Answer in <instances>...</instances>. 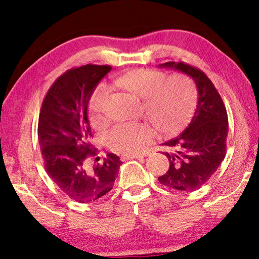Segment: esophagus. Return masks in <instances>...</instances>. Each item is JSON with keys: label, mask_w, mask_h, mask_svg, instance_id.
Instances as JSON below:
<instances>
[{"label": "esophagus", "mask_w": 259, "mask_h": 259, "mask_svg": "<svg viewBox=\"0 0 259 259\" xmlns=\"http://www.w3.org/2000/svg\"><path fill=\"white\" fill-rule=\"evenodd\" d=\"M146 157V154H123L121 159L122 160H128V159H140Z\"/></svg>", "instance_id": "obj_1"}]
</instances>
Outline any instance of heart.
<instances>
[{"label":"heart","mask_w":259,"mask_h":259,"mask_svg":"<svg viewBox=\"0 0 259 259\" xmlns=\"http://www.w3.org/2000/svg\"><path fill=\"white\" fill-rule=\"evenodd\" d=\"M119 87L134 97L143 99L144 111L159 133L172 136L182 131L196 112L198 92L193 81L183 74L169 76L148 69H132L115 79ZM107 90L99 86L88 102V114L94 127L105 122ZM153 128L144 122L121 123L107 136L112 150L123 153H137L150 143Z\"/></svg>","instance_id":"b5f03b06"}]
</instances>
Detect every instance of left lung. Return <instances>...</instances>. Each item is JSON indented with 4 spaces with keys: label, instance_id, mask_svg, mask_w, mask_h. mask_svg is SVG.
Returning a JSON list of instances; mask_svg holds the SVG:
<instances>
[{
    "label": "left lung",
    "instance_id": "1",
    "mask_svg": "<svg viewBox=\"0 0 259 259\" xmlns=\"http://www.w3.org/2000/svg\"><path fill=\"white\" fill-rule=\"evenodd\" d=\"M160 68L185 73L196 82L198 104L189 126L177 138L162 145L169 161L168 171L158 178L169 189L192 192L204 185L217 171L226 154L228 113L218 91L200 69L184 62H166Z\"/></svg>",
    "mask_w": 259,
    "mask_h": 259
}]
</instances>
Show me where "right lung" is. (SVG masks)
<instances>
[{"label": "right lung", "instance_id": "add662e5", "mask_svg": "<svg viewBox=\"0 0 259 259\" xmlns=\"http://www.w3.org/2000/svg\"><path fill=\"white\" fill-rule=\"evenodd\" d=\"M111 66L86 65L67 70L49 88L38 116L37 136L48 176L67 196L92 203L113 189L118 155L108 153L101 164L88 165L97 155L91 144L88 102Z\"/></svg>", "mask_w": 259, "mask_h": 259}]
</instances>
